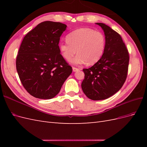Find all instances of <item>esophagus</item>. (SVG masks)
I'll list each match as a JSON object with an SVG mask.
<instances>
[{
	"mask_svg": "<svg viewBox=\"0 0 147 147\" xmlns=\"http://www.w3.org/2000/svg\"><path fill=\"white\" fill-rule=\"evenodd\" d=\"M72 69H73V71L74 72H77V71H78L79 70L78 68H77V67H72Z\"/></svg>",
	"mask_w": 147,
	"mask_h": 147,
	"instance_id": "34e87169",
	"label": "esophagus"
}]
</instances>
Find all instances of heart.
<instances>
[{"label":"heart","mask_w":147,"mask_h":147,"mask_svg":"<svg viewBox=\"0 0 147 147\" xmlns=\"http://www.w3.org/2000/svg\"><path fill=\"white\" fill-rule=\"evenodd\" d=\"M67 41L59 45L62 56L74 64L92 65L101 58L105 50L106 39L103 33L90 28L75 30L67 35Z\"/></svg>","instance_id":"heart-1"}]
</instances>
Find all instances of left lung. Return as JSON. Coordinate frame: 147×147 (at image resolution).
Here are the masks:
<instances>
[{
	"label": "left lung",
	"instance_id": "obj_1",
	"mask_svg": "<svg viewBox=\"0 0 147 147\" xmlns=\"http://www.w3.org/2000/svg\"><path fill=\"white\" fill-rule=\"evenodd\" d=\"M96 24L104 30L105 50L94 65L83 69L82 88L89 99L99 100L109 98L122 88L127 78L129 54L118 32L104 23Z\"/></svg>",
	"mask_w": 147,
	"mask_h": 147
}]
</instances>
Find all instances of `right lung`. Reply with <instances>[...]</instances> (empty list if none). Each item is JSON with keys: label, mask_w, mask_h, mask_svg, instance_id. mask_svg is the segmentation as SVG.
Instances as JSON below:
<instances>
[{"label": "right lung", "mask_w": 147, "mask_h": 147, "mask_svg": "<svg viewBox=\"0 0 147 147\" xmlns=\"http://www.w3.org/2000/svg\"><path fill=\"white\" fill-rule=\"evenodd\" d=\"M66 27L59 22H42L29 31L21 42L16 70L25 90L36 98H53L72 72L59 48L60 37Z\"/></svg>", "instance_id": "add662e5"}]
</instances>
